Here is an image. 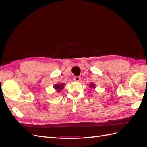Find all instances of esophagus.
Returning <instances> with one entry per match:
<instances>
[{"label":"esophagus","mask_w":147,"mask_h":147,"mask_svg":"<svg viewBox=\"0 0 147 147\" xmlns=\"http://www.w3.org/2000/svg\"><path fill=\"white\" fill-rule=\"evenodd\" d=\"M74 81H75V82H79L80 80V77H78V76L75 77L74 78Z\"/></svg>","instance_id":"34e87169"}]
</instances>
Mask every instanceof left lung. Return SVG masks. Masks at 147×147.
<instances>
[{"mask_svg": "<svg viewBox=\"0 0 147 147\" xmlns=\"http://www.w3.org/2000/svg\"><path fill=\"white\" fill-rule=\"evenodd\" d=\"M90 87H91V88H94V84H93V83H91V84H90Z\"/></svg>", "mask_w": 147, "mask_h": 147, "instance_id": "left-lung-1", "label": "left lung"}]
</instances>
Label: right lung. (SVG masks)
Segmentation results:
<instances>
[{"instance_id":"1","label":"right lung","mask_w":147,"mask_h":147,"mask_svg":"<svg viewBox=\"0 0 147 147\" xmlns=\"http://www.w3.org/2000/svg\"><path fill=\"white\" fill-rule=\"evenodd\" d=\"M64 84V83H62V84H55V85L54 86L55 89L58 92H60L62 89H63Z\"/></svg>"}]
</instances>
